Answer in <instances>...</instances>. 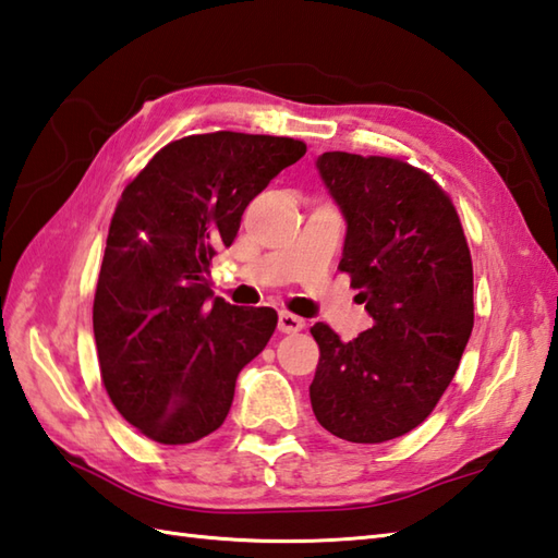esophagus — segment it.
Segmentation results:
<instances>
[{
  "instance_id": "obj_1",
  "label": "esophagus",
  "mask_w": 558,
  "mask_h": 558,
  "mask_svg": "<svg viewBox=\"0 0 558 558\" xmlns=\"http://www.w3.org/2000/svg\"><path fill=\"white\" fill-rule=\"evenodd\" d=\"M301 329H305L303 317L293 315V313H287V311L279 313V332L295 335V332H301Z\"/></svg>"
}]
</instances>
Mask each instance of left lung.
Listing matches in <instances>:
<instances>
[{"instance_id": "obj_1", "label": "left lung", "mask_w": 558, "mask_h": 558, "mask_svg": "<svg viewBox=\"0 0 558 558\" xmlns=\"http://www.w3.org/2000/svg\"><path fill=\"white\" fill-rule=\"evenodd\" d=\"M315 168L347 221L339 269L373 327L342 342L315 323L311 404L337 438L392 440L434 412L470 342V247L452 202L418 168L347 151H325Z\"/></svg>"}]
</instances>
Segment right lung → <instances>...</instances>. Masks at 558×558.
<instances>
[{
    "label": "right lung",
    "instance_id": "obj_1",
    "mask_svg": "<svg viewBox=\"0 0 558 558\" xmlns=\"http://www.w3.org/2000/svg\"><path fill=\"white\" fill-rule=\"evenodd\" d=\"M305 144L211 132L170 142L124 187L94 301L100 375L128 422L163 446L223 424L235 380L277 327L271 308L214 299L209 263L245 207Z\"/></svg>",
    "mask_w": 558,
    "mask_h": 558
}]
</instances>
